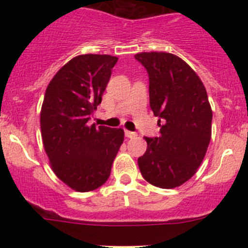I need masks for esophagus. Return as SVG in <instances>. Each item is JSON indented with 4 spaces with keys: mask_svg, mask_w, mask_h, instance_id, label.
<instances>
[{
    "mask_svg": "<svg viewBox=\"0 0 248 248\" xmlns=\"http://www.w3.org/2000/svg\"><path fill=\"white\" fill-rule=\"evenodd\" d=\"M124 136H126L127 138H133V137L137 136V133H134V132H131V131H124Z\"/></svg>",
    "mask_w": 248,
    "mask_h": 248,
    "instance_id": "1",
    "label": "esophagus"
}]
</instances>
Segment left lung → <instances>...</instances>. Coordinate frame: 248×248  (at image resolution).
Instances as JSON below:
<instances>
[{"instance_id":"obj_1","label":"left lung","mask_w":248,"mask_h":248,"mask_svg":"<svg viewBox=\"0 0 248 248\" xmlns=\"http://www.w3.org/2000/svg\"><path fill=\"white\" fill-rule=\"evenodd\" d=\"M134 57L149 74L150 107L161 127L159 137H145L147 149L138 158L140 172L154 186L175 188L196 174L211 139L206 90L176 55L152 51Z\"/></svg>"}]
</instances>
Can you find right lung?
Returning <instances> with one entry per match:
<instances>
[{"label": "right lung", "instance_id": "add662e5", "mask_svg": "<svg viewBox=\"0 0 248 248\" xmlns=\"http://www.w3.org/2000/svg\"><path fill=\"white\" fill-rule=\"evenodd\" d=\"M117 60L79 55L46 87L41 110L44 150L52 171L74 191L90 192L106 184L124 142V129L89 124Z\"/></svg>", "mask_w": 248, "mask_h": 248}]
</instances>
